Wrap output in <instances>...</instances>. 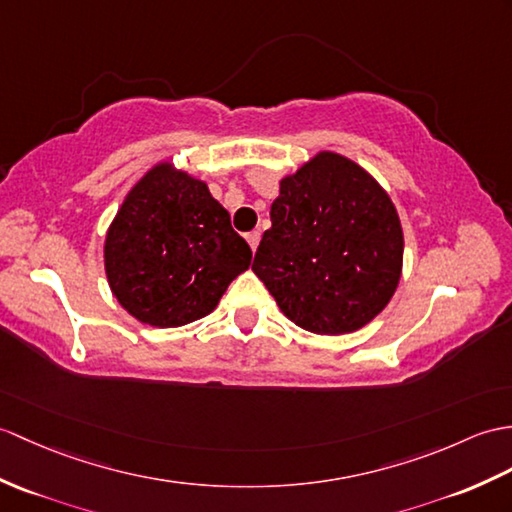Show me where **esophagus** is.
<instances>
[{
	"label": "esophagus",
	"mask_w": 512,
	"mask_h": 512,
	"mask_svg": "<svg viewBox=\"0 0 512 512\" xmlns=\"http://www.w3.org/2000/svg\"><path fill=\"white\" fill-rule=\"evenodd\" d=\"M259 240H261V235H259V231H251V233H246V242L251 244V248H253V253L257 251V246H259Z\"/></svg>",
	"instance_id": "34e87169"
}]
</instances>
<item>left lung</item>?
Here are the masks:
<instances>
[{
  "label": "left lung",
  "mask_w": 512,
  "mask_h": 512,
  "mask_svg": "<svg viewBox=\"0 0 512 512\" xmlns=\"http://www.w3.org/2000/svg\"><path fill=\"white\" fill-rule=\"evenodd\" d=\"M253 272L292 323L320 336L358 331L395 294L403 231L375 178L336 152H318L281 178Z\"/></svg>",
  "instance_id": "1"
}]
</instances>
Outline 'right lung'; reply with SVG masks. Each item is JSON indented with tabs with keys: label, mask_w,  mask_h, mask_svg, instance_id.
I'll return each instance as SVG.
<instances>
[{
	"label": "right lung",
	"mask_w": 512,
	"mask_h": 512,
	"mask_svg": "<svg viewBox=\"0 0 512 512\" xmlns=\"http://www.w3.org/2000/svg\"><path fill=\"white\" fill-rule=\"evenodd\" d=\"M251 257L207 183L170 161L139 178L104 240L111 292L152 327H181L211 314Z\"/></svg>",
	"instance_id": "1"
}]
</instances>
